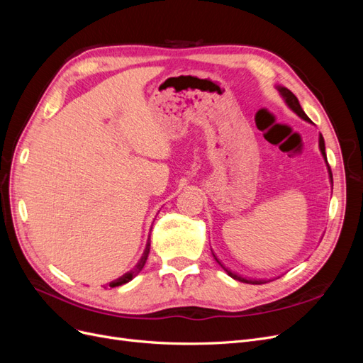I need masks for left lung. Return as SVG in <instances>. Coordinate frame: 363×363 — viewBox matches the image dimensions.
<instances>
[{"label": "left lung", "instance_id": "left-lung-1", "mask_svg": "<svg viewBox=\"0 0 363 363\" xmlns=\"http://www.w3.org/2000/svg\"><path fill=\"white\" fill-rule=\"evenodd\" d=\"M277 89H279V92H280V95L283 96V100L286 101V104L289 106V108L291 111H294L296 115H298L301 119H304V121H309L311 123V119H309V116H307L306 113H304V111L301 108V106H300V103H298V98H296L288 87H283V86H277ZM320 151H321V155H323V157H324V160L327 162V156H325V144H324V138H323V135H320ZM327 168H328V175H330V182H332V184H333V175H332V169H330V167H328V163H327ZM213 255V252H212ZM213 257H215V260L219 263V265L223 267V269L228 274L230 277L232 279H235V280H239V281H242V283H251V284H263V283H267L268 280H256V279H247V277H242V276H239V274H236V272H233V271H230L228 268H225L221 262L218 260V257L213 255Z\"/></svg>", "mask_w": 363, "mask_h": 363}]
</instances>
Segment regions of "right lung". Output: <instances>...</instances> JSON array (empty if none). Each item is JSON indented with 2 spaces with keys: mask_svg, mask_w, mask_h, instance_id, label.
Wrapping results in <instances>:
<instances>
[{
  "mask_svg": "<svg viewBox=\"0 0 363 363\" xmlns=\"http://www.w3.org/2000/svg\"><path fill=\"white\" fill-rule=\"evenodd\" d=\"M148 252H150V236H148V240H147V247H145V250H144V255H142L140 260L138 262V265H136L133 269H130L128 272H125L123 277H119V279H116V280L108 283V286H111V288H116V286H121V284L128 283L130 280H133V279L138 276V274L142 271V268H144L145 262H147V259H148Z\"/></svg>",
  "mask_w": 363,
  "mask_h": 363,
  "instance_id": "obj_1",
  "label": "right lung"
}]
</instances>
